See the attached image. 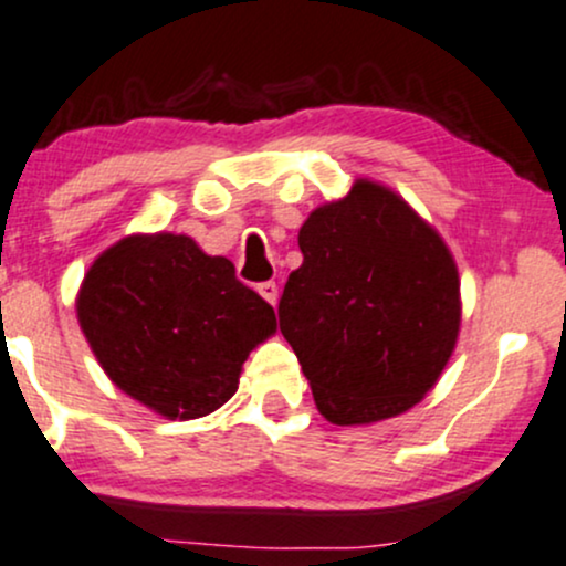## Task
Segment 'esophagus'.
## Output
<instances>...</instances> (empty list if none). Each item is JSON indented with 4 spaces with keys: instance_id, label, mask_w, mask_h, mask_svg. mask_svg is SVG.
Segmentation results:
<instances>
[{
    "instance_id": "esophagus-1",
    "label": "esophagus",
    "mask_w": 566,
    "mask_h": 566,
    "mask_svg": "<svg viewBox=\"0 0 566 566\" xmlns=\"http://www.w3.org/2000/svg\"><path fill=\"white\" fill-rule=\"evenodd\" d=\"M259 294L264 296V300L270 302V305H275V302H277V283L275 281L259 283Z\"/></svg>"
}]
</instances>
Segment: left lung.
Segmentation results:
<instances>
[{"instance_id": "left-lung-1", "label": "left lung", "mask_w": 566, "mask_h": 566, "mask_svg": "<svg viewBox=\"0 0 566 566\" xmlns=\"http://www.w3.org/2000/svg\"><path fill=\"white\" fill-rule=\"evenodd\" d=\"M305 261L277 318L339 427L410 410L440 378L459 334V272L446 242L388 188L356 180L300 229Z\"/></svg>"}]
</instances>
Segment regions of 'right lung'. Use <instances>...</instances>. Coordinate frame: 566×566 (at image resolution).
Listing matches in <instances>:
<instances>
[{
    "label": "right lung",
    "mask_w": 566,
    "mask_h": 566,
    "mask_svg": "<svg viewBox=\"0 0 566 566\" xmlns=\"http://www.w3.org/2000/svg\"><path fill=\"white\" fill-rule=\"evenodd\" d=\"M102 369L167 418H202L234 397L242 361L275 332V310L223 256L186 234L126 237L102 253L77 296Z\"/></svg>",
    "instance_id": "obj_1"
}]
</instances>
